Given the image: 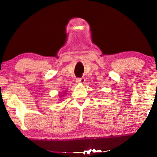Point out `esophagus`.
I'll return each instance as SVG.
<instances>
[{
	"instance_id": "esophagus-1",
	"label": "esophagus",
	"mask_w": 157,
	"mask_h": 157,
	"mask_svg": "<svg viewBox=\"0 0 157 157\" xmlns=\"http://www.w3.org/2000/svg\"><path fill=\"white\" fill-rule=\"evenodd\" d=\"M76 82H77V83H78V84H84V82H85V78H77Z\"/></svg>"
}]
</instances>
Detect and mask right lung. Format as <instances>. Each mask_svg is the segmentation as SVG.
I'll return each mask as SVG.
<instances>
[{
  "instance_id": "1",
  "label": "right lung",
  "mask_w": 157,
  "mask_h": 157,
  "mask_svg": "<svg viewBox=\"0 0 157 157\" xmlns=\"http://www.w3.org/2000/svg\"><path fill=\"white\" fill-rule=\"evenodd\" d=\"M63 95H62V96H63Z\"/></svg>"
}]
</instances>
